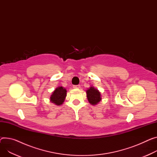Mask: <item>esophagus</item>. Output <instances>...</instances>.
<instances>
[{
    "mask_svg": "<svg viewBox=\"0 0 157 157\" xmlns=\"http://www.w3.org/2000/svg\"><path fill=\"white\" fill-rule=\"evenodd\" d=\"M73 87L74 89H80V85H75L73 86Z\"/></svg>",
    "mask_w": 157,
    "mask_h": 157,
    "instance_id": "34e87169",
    "label": "esophagus"
}]
</instances>
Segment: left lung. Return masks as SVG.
<instances>
[{"instance_id":"8db88e82","label":"left lung","mask_w":157,"mask_h":157,"mask_svg":"<svg viewBox=\"0 0 157 157\" xmlns=\"http://www.w3.org/2000/svg\"><path fill=\"white\" fill-rule=\"evenodd\" d=\"M86 93L88 101L92 105L98 104L102 99L100 92L94 87H90L88 89L86 90Z\"/></svg>"}]
</instances>
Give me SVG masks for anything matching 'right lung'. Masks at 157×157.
I'll list each match as a JSON object with an SVG mask.
<instances>
[{
    "label": "right lung",
    "mask_w": 157,
    "mask_h": 157,
    "mask_svg": "<svg viewBox=\"0 0 157 157\" xmlns=\"http://www.w3.org/2000/svg\"><path fill=\"white\" fill-rule=\"evenodd\" d=\"M67 96V90L63 87H57L52 93L50 97V101L57 105H62Z\"/></svg>",
    "instance_id": "obj_1"
}]
</instances>
